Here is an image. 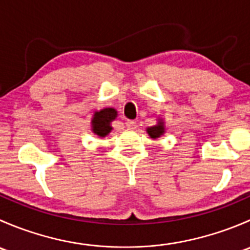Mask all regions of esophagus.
Returning a JSON list of instances; mask_svg holds the SVG:
<instances>
[{
  "mask_svg": "<svg viewBox=\"0 0 250 250\" xmlns=\"http://www.w3.org/2000/svg\"><path fill=\"white\" fill-rule=\"evenodd\" d=\"M125 127L129 130H135L138 128V125L135 121H127V122H125Z\"/></svg>",
  "mask_w": 250,
  "mask_h": 250,
  "instance_id": "obj_1",
  "label": "esophagus"
}]
</instances>
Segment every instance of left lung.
<instances>
[{
	"instance_id": "8db88e82",
	"label": "left lung",
	"mask_w": 250,
	"mask_h": 250,
	"mask_svg": "<svg viewBox=\"0 0 250 250\" xmlns=\"http://www.w3.org/2000/svg\"><path fill=\"white\" fill-rule=\"evenodd\" d=\"M146 133L150 135L151 139H158V138L162 137L166 133V125L165 120L161 117H157V123L152 127L146 128Z\"/></svg>"
}]
</instances>
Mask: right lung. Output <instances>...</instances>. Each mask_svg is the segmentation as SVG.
I'll use <instances>...</instances> for the list:
<instances>
[{
  "instance_id": "obj_1",
  "label": "right lung",
  "mask_w": 250,
  "mask_h": 250,
  "mask_svg": "<svg viewBox=\"0 0 250 250\" xmlns=\"http://www.w3.org/2000/svg\"><path fill=\"white\" fill-rule=\"evenodd\" d=\"M117 110L113 107H105L93 113L90 121V130L99 138H105L113 129L111 123L117 118Z\"/></svg>"
}]
</instances>
